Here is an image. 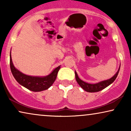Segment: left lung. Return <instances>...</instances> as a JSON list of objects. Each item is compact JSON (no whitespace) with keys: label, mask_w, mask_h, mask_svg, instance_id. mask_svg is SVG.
I'll return each instance as SVG.
<instances>
[{"label":"left lung","mask_w":131,"mask_h":131,"mask_svg":"<svg viewBox=\"0 0 131 131\" xmlns=\"http://www.w3.org/2000/svg\"><path fill=\"white\" fill-rule=\"evenodd\" d=\"M120 67H121V66H119V69H118L117 72H116V74H114L112 78L109 79L103 80V81L98 82V83H88L83 81V80H82L79 78L78 75L77 74L76 71H75V77H76V80L77 82H78V83L80 85V86L81 87L82 89H84L85 91L88 92H96L103 90V89L105 88H107L108 86L111 85V84L115 80L118 75V73L119 72Z\"/></svg>","instance_id":"left-lung-1"}]
</instances>
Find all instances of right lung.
Listing matches in <instances>:
<instances>
[{
  "label": "right lung",
  "instance_id": "1",
  "mask_svg": "<svg viewBox=\"0 0 131 131\" xmlns=\"http://www.w3.org/2000/svg\"><path fill=\"white\" fill-rule=\"evenodd\" d=\"M10 70L15 80L29 90L33 92H40L49 88L56 79L57 74L61 66H58L45 76H33L25 74L16 69L12 62L11 52H10Z\"/></svg>",
  "mask_w": 131,
  "mask_h": 131
}]
</instances>
